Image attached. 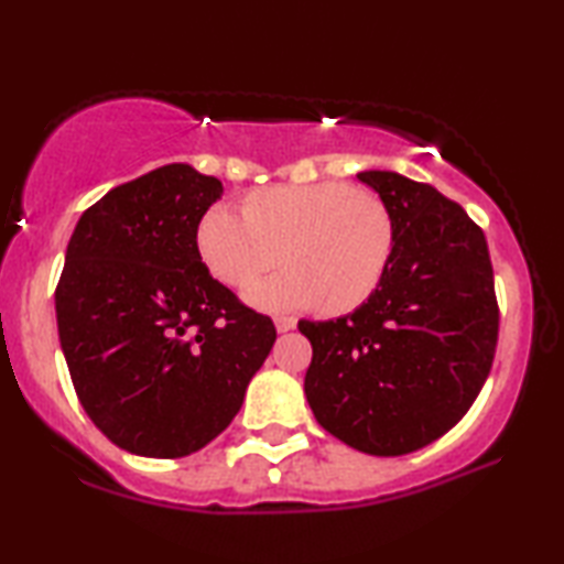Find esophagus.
<instances>
[{
  "label": "esophagus",
  "instance_id": "obj_1",
  "mask_svg": "<svg viewBox=\"0 0 564 564\" xmlns=\"http://www.w3.org/2000/svg\"><path fill=\"white\" fill-rule=\"evenodd\" d=\"M295 328V318L293 316H279L275 318V330L285 333V330H293Z\"/></svg>",
  "mask_w": 564,
  "mask_h": 564
}]
</instances>
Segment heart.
Instances as JSON below:
<instances>
[{"instance_id":"b5f03b06","label":"heart","mask_w":564,"mask_h":564,"mask_svg":"<svg viewBox=\"0 0 564 564\" xmlns=\"http://www.w3.org/2000/svg\"><path fill=\"white\" fill-rule=\"evenodd\" d=\"M198 253L218 281L246 289L281 263L291 269L246 293L256 308L318 305L340 316L360 308L390 269L395 218L376 194L343 181L253 191L243 208H208L196 231Z\"/></svg>"}]
</instances>
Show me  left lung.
Returning <instances> with one entry per match:
<instances>
[{
  "label": "left lung",
  "instance_id": "left-lung-1",
  "mask_svg": "<svg viewBox=\"0 0 564 564\" xmlns=\"http://www.w3.org/2000/svg\"><path fill=\"white\" fill-rule=\"evenodd\" d=\"M395 218L380 289L348 316L301 321L305 398L318 423L368 455H405L460 420L488 378L500 308L482 228L431 184L362 171Z\"/></svg>",
  "mask_w": 564,
  "mask_h": 564
}]
</instances>
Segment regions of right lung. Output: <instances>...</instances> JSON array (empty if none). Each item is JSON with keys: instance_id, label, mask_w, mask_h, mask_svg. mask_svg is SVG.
Masks as SVG:
<instances>
[{"instance_id": "right-lung-1", "label": "right lung", "mask_w": 564, "mask_h": 564, "mask_svg": "<svg viewBox=\"0 0 564 564\" xmlns=\"http://www.w3.org/2000/svg\"><path fill=\"white\" fill-rule=\"evenodd\" d=\"M221 194L216 176L161 166L89 206L66 246L54 301L76 398L133 455L202 451L273 348V321L198 253V224Z\"/></svg>"}]
</instances>
